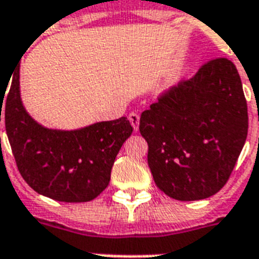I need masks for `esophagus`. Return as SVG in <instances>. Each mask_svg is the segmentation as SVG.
<instances>
[{
	"label": "esophagus",
	"mask_w": 259,
	"mask_h": 259,
	"mask_svg": "<svg viewBox=\"0 0 259 259\" xmlns=\"http://www.w3.org/2000/svg\"><path fill=\"white\" fill-rule=\"evenodd\" d=\"M129 121H130V123H132V126H133V129L136 130V132H137L138 130V125H140V114L138 113H130L129 114Z\"/></svg>",
	"instance_id": "esophagus-1"
}]
</instances>
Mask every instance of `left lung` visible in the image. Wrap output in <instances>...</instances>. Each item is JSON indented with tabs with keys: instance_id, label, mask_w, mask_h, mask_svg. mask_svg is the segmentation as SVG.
I'll list each match as a JSON object with an SVG mask.
<instances>
[{
	"instance_id": "obj_1",
	"label": "left lung",
	"mask_w": 259,
	"mask_h": 259,
	"mask_svg": "<svg viewBox=\"0 0 259 259\" xmlns=\"http://www.w3.org/2000/svg\"><path fill=\"white\" fill-rule=\"evenodd\" d=\"M247 129L241 76L226 58L204 63L193 78L162 93L140 118L154 183L181 201L201 200L225 187Z\"/></svg>"
}]
</instances>
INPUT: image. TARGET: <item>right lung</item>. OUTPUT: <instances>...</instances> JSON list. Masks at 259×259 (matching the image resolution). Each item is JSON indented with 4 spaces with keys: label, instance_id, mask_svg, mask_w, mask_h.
Returning a JSON list of instances; mask_svg holds the SVG:
<instances>
[{
    "label": "right lung",
    "instance_id": "right-lung-1",
    "mask_svg": "<svg viewBox=\"0 0 259 259\" xmlns=\"http://www.w3.org/2000/svg\"><path fill=\"white\" fill-rule=\"evenodd\" d=\"M18 70L20 64L12 72L5 99V94L0 95V111L4 110L18 172L30 188L54 200H93L109 185L115 157L133 132L130 122L121 117L71 132L46 129L22 106Z\"/></svg>",
    "mask_w": 259,
    "mask_h": 259
}]
</instances>
